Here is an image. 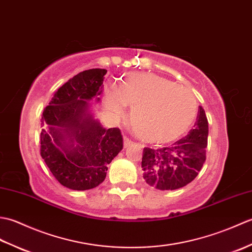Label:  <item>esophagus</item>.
<instances>
[{
    "mask_svg": "<svg viewBox=\"0 0 252 252\" xmlns=\"http://www.w3.org/2000/svg\"><path fill=\"white\" fill-rule=\"evenodd\" d=\"M131 144H132V141L130 140V138H127V137L123 138V146H125V148L129 147V146L131 145Z\"/></svg>",
    "mask_w": 252,
    "mask_h": 252,
    "instance_id": "obj_1",
    "label": "esophagus"
}]
</instances>
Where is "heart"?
Instances as JSON below:
<instances>
[{
  "label": "heart",
  "mask_w": 252,
  "mask_h": 252,
  "mask_svg": "<svg viewBox=\"0 0 252 252\" xmlns=\"http://www.w3.org/2000/svg\"><path fill=\"white\" fill-rule=\"evenodd\" d=\"M105 105L114 117L132 107L130 120L135 134L155 144L172 142L195 122L198 103L190 90L152 73H129L118 90H105Z\"/></svg>",
  "instance_id": "heart-1"
}]
</instances>
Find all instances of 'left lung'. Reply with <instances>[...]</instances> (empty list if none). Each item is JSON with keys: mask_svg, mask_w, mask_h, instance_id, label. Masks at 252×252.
Instances as JSON below:
<instances>
[{"mask_svg": "<svg viewBox=\"0 0 252 252\" xmlns=\"http://www.w3.org/2000/svg\"><path fill=\"white\" fill-rule=\"evenodd\" d=\"M208 119L201 106L194 129L168 147L143 151V178L148 185L161 190H173L194 180L206 161Z\"/></svg>", "mask_w": 252, "mask_h": 252, "instance_id": "left-lung-1", "label": "left lung"}]
</instances>
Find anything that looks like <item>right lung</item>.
Masks as SVG:
<instances>
[{
  "label": "right lung",
  "instance_id": "obj_1",
  "mask_svg": "<svg viewBox=\"0 0 252 252\" xmlns=\"http://www.w3.org/2000/svg\"><path fill=\"white\" fill-rule=\"evenodd\" d=\"M106 73V69H89L68 80L41 119V157L55 179L73 190L98 186L123 147L120 129L106 130L88 114V100H99Z\"/></svg>",
  "mask_w": 252,
  "mask_h": 252
}]
</instances>
